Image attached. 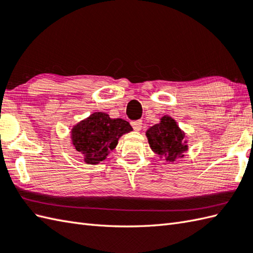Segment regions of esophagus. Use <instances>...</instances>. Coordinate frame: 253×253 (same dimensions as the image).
Instances as JSON below:
<instances>
[{"label": "esophagus", "instance_id": "34e87169", "mask_svg": "<svg viewBox=\"0 0 253 253\" xmlns=\"http://www.w3.org/2000/svg\"><path fill=\"white\" fill-rule=\"evenodd\" d=\"M131 126H132V128L135 130H137V131H139L141 129V127H142V121L141 120H137V121H132L131 123Z\"/></svg>", "mask_w": 253, "mask_h": 253}]
</instances>
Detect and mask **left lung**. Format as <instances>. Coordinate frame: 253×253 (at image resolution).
<instances>
[{"label":"left lung","instance_id":"left-lung-1","mask_svg":"<svg viewBox=\"0 0 253 253\" xmlns=\"http://www.w3.org/2000/svg\"><path fill=\"white\" fill-rule=\"evenodd\" d=\"M147 137L153 151L169 162H175L182 157V152L187 151L185 135L169 116L162 117L160 124L150 128Z\"/></svg>","mask_w":253,"mask_h":253}]
</instances>
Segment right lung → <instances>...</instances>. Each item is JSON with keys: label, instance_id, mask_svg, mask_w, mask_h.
Wrapping results in <instances>:
<instances>
[{"label": "right lung", "instance_id": "right-lung-1", "mask_svg": "<svg viewBox=\"0 0 253 253\" xmlns=\"http://www.w3.org/2000/svg\"><path fill=\"white\" fill-rule=\"evenodd\" d=\"M132 129L129 123L112 120L105 113H93L73 128L72 140L85 163L98 164L117 146L118 138Z\"/></svg>", "mask_w": 253, "mask_h": 253}]
</instances>
